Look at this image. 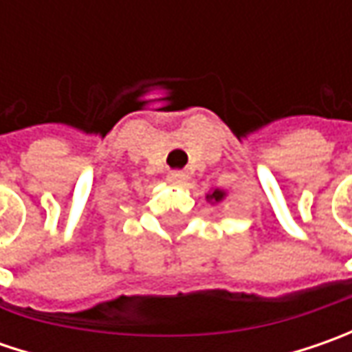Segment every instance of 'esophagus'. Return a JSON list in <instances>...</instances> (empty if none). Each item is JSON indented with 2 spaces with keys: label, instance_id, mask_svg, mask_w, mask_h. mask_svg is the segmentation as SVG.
Instances as JSON below:
<instances>
[{
  "label": "esophagus",
  "instance_id": "esophagus-1",
  "mask_svg": "<svg viewBox=\"0 0 352 352\" xmlns=\"http://www.w3.org/2000/svg\"><path fill=\"white\" fill-rule=\"evenodd\" d=\"M166 180H168L170 184H184L188 180V174L182 172V170H170Z\"/></svg>",
  "mask_w": 352,
  "mask_h": 352
}]
</instances>
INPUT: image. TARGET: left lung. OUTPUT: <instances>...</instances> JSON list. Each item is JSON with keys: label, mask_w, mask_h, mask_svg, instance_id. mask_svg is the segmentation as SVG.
<instances>
[{"label": "left lung", "mask_w": 352, "mask_h": 352, "mask_svg": "<svg viewBox=\"0 0 352 352\" xmlns=\"http://www.w3.org/2000/svg\"><path fill=\"white\" fill-rule=\"evenodd\" d=\"M210 199H213V201H221V199H223V192H221V190H215V192H213V194H210Z\"/></svg>", "instance_id": "obj_1"}]
</instances>
